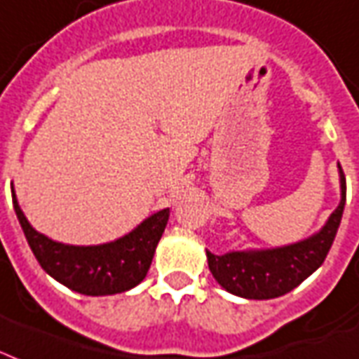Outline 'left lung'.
I'll return each mask as SVG.
<instances>
[{
	"mask_svg": "<svg viewBox=\"0 0 359 359\" xmlns=\"http://www.w3.org/2000/svg\"><path fill=\"white\" fill-rule=\"evenodd\" d=\"M341 173V203L324 228L307 241L295 245L262 250V252H229L215 256L207 252L209 269L216 283L229 294L246 299H273L297 288L309 275L324 264L337 235L346 201V179Z\"/></svg>",
	"mask_w": 359,
	"mask_h": 359,
	"instance_id": "8db88e82",
	"label": "left lung"
}]
</instances>
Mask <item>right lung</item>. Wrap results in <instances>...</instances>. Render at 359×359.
I'll return each instance as SVG.
<instances>
[{
  "instance_id": "add662e5",
  "label": "right lung",
  "mask_w": 359,
  "mask_h": 359,
  "mask_svg": "<svg viewBox=\"0 0 359 359\" xmlns=\"http://www.w3.org/2000/svg\"><path fill=\"white\" fill-rule=\"evenodd\" d=\"M13 207L41 267L58 283L84 295L120 294L141 283L149 273L158 241L169 220V209H163L114 243L69 246L37 233L18 207L15 194Z\"/></svg>"
}]
</instances>
